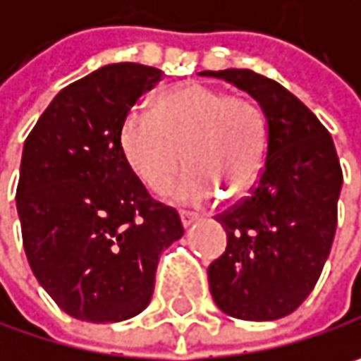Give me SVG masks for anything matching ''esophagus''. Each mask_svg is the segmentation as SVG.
Wrapping results in <instances>:
<instances>
[{"mask_svg":"<svg viewBox=\"0 0 361 361\" xmlns=\"http://www.w3.org/2000/svg\"><path fill=\"white\" fill-rule=\"evenodd\" d=\"M180 219L183 228H190V226L198 219V215H196V213H190V211H180Z\"/></svg>","mask_w":361,"mask_h":361,"instance_id":"34e87169","label":"esophagus"}]
</instances>
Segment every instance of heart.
Wrapping results in <instances>:
<instances>
[{"instance_id":"obj_1","label":"heart","mask_w":361,"mask_h":361,"mask_svg":"<svg viewBox=\"0 0 361 361\" xmlns=\"http://www.w3.org/2000/svg\"><path fill=\"white\" fill-rule=\"evenodd\" d=\"M131 171L152 192H165L185 163L176 188L183 202L217 194H243L259 180L267 157V121L247 96H226L202 83H183L163 94L152 112L131 110L118 135Z\"/></svg>"}]
</instances>
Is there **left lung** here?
<instances>
[{"label":"left lung","instance_id":"obj_1","mask_svg":"<svg viewBox=\"0 0 361 361\" xmlns=\"http://www.w3.org/2000/svg\"><path fill=\"white\" fill-rule=\"evenodd\" d=\"M200 75L247 92L267 121V157L251 196L215 217L228 247L207 269L209 288L232 318L278 320L307 299L330 255L343 185L334 142L280 83L249 68Z\"/></svg>","mask_w":361,"mask_h":361}]
</instances>
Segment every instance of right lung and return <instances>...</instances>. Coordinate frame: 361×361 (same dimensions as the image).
Returning a JSON list of instances; mask_svg holds the SVG:
<instances>
[{"label":"right lung","mask_w":361,"mask_h":361,"mask_svg":"<svg viewBox=\"0 0 361 361\" xmlns=\"http://www.w3.org/2000/svg\"><path fill=\"white\" fill-rule=\"evenodd\" d=\"M161 77L135 62L102 66L66 85L25 142L16 188L25 252L77 320L144 312L161 252L183 236L178 211L148 194L118 144L125 116Z\"/></svg>","instance_id":"1"}]
</instances>
